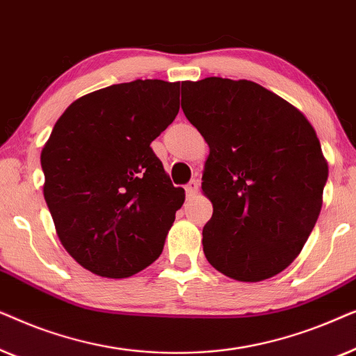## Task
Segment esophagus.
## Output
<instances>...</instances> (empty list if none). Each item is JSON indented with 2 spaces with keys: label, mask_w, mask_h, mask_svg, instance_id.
I'll use <instances>...</instances> for the list:
<instances>
[{
  "label": "esophagus",
  "mask_w": 356,
  "mask_h": 356,
  "mask_svg": "<svg viewBox=\"0 0 356 356\" xmlns=\"http://www.w3.org/2000/svg\"><path fill=\"white\" fill-rule=\"evenodd\" d=\"M197 191H199V181L197 179H191V181L186 184L188 197H194L197 194Z\"/></svg>",
  "instance_id": "1"
}]
</instances>
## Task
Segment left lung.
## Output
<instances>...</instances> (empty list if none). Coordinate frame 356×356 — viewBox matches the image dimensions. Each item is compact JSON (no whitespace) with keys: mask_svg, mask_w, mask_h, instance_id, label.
<instances>
[{"mask_svg":"<svg viewBox=\"0 0 356 356\" xmlns=\"http://www.w3.org/2000/svg\"><path fill=\"white\" fill-rule=\"evenodd\" d=\"M181 108L209 144L207 261L240 282L280 274L303 250L323 207L329 167L314 128L298 108L246 79L184 81Z\"/></svg>","mask_w":356,"mask_h":356,"instance_id":"1","label":"left lung"}]
</instances>
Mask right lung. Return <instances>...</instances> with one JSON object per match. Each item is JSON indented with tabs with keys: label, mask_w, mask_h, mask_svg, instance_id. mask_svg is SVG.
<instances>
[{
	"label": "right lung",
	"mask_w": 356,
	"mask_h": 356,
	"mask_svg": "<svg viewBox=\"0 0 356 356\" xmlns=\"http://www.w3.org/2000/svg\"><path fill=\"white\" fill-rule=\"evenodd\" d=\"M179 110V82L115 84L72 102L43 145V196L56 235L92 274L124 279L162 254L184 189L150 143Z\"/></svg>",
	"instance_id": "add662e5"
}]
</instances>
